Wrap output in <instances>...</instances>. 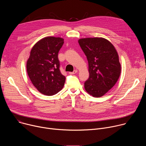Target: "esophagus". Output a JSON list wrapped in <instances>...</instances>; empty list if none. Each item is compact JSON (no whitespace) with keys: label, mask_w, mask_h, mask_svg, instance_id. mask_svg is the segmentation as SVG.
Masks as SVG:
<instances>
[{"label":"esophagus","mask_w":146,"mask_h":146,"mask_svg":"<svg viewBox=\"0 0 146 146\" xmlns=\"http://www.w3.org/2000/svg\"><path fill=\"white\" fill-rule=\"evenodd\" d=\"M77 72V70H74L73 72H69V74H76Z\"/></svg>","instance_id":"obj_1"}]
</instances>
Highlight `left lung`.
Masks as SVG:
<instances>
[{"label": "left lung", "instance_id": "left-lung-1", "mask_svg": "<svg viewBox=\"0 0 146 146\" xmlns=\"http://www.w3.org/2000/svg\"><path fill=\"white\" fill-rule=\"evenodd\" d=\"M78 43L87 56L90 76L84 83L86 91L94 97H101L117 82L121 65L114 46L102 37L84 38Z\"/></svg>", "mask_w": 146, "mask_h": 146}]
</instances>
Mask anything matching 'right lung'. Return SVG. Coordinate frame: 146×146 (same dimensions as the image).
Returning a JSON list of instances; mask_svg holds the SVG:
<instances>
[{
	"instance_id": "right-lung-1",
	"label": "right lung",
	"mask_w": 146,
	"mask_h": 146,
	"mask_svg": "<svg viewBox=\"0 0 146 146\" xmlns=\"http://www.w3.org/2000/svg\"><path fill=\"white\" fill-rule=\"evenodd\" d=\"M64 43L61 37H46L32 47L27 63V73L33 86L41 94L51 96L64 87L65 77L59 70L58 52Z\"/></svg>"
}]
</instances>
